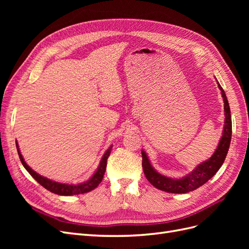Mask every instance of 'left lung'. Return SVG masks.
I'll use <instances>...</instances> for the list:
<instances>
[{"instance_id": "left-lung-1", "label": "left lung", "mask_w": 249, "mask_h": 249, "mask_svg": "<svg viewBox=\"0 0 249 249\" xmlns=\"http://www.w3.org/2000/svg\"><path fill=\"white\" fill-rule=\"evenodd\" d=\"M218 87H219L221 95L223 97L224 103V125L222 131V136L220 138L218 146L212 157L205 162L197 165L190 173L180 178H172L165 177L158 172L150 164L148 157L144 150H142V167L144 175L148 182L152 184L157 189L168 192V193H187L197 189L198 187L202 186L208 180L213 178L215 173L219 170L221 165L223 164L225 157L228 155L231 139V117L230 105L225 95L224 90L217 81Z\"/></svg>"}]
</instances>
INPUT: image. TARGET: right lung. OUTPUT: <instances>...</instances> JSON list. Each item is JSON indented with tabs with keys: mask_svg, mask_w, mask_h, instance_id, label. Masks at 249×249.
I'll return each mask as SVG.
<instances>
[{
	"mask_svg": "<svg viewBox=\"0 0 249 249\" xmlns=\"http://www.w3.org/2000/svg\"><path fill=\"white\" fill-rule=\"evenodd\" d=\"M111 145L107 150L106 153L104 154L102 160L100 162L99 167H97L96 171L93 173V176L90 178L86 182H83L80 184H63V183H58L55 182V180H52L48 178H44L40 175H38L36 171H34L29 165L25 162L24 158H22L20 150L17 141V148H18V157L20 159V162L22 164V166L26 168V170L33 177V178H35L37 182H38L42 187L46 188L47 190L58 194V195H64V196H70V195H76V194H83V193H87L89 191H91L93 189L100 185V183L103 180L105 171H106V167H107V160L108 157L110 156L111 149H112Z\"/></svg>",
	"mask_w": 249,
	"mask_h": 249,
	"instance_id": "obj_1",
	"label": "right lung"
}]
</instances>
